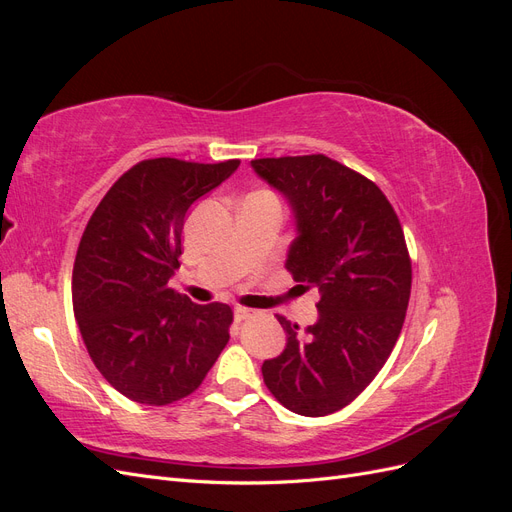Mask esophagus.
I'll return each mask as SVG.
<instances>
[{
    "label": "esophagus",
    "mask_w": 512,
    "mask_h": 512,
    "mask_svg": "<svg viewBox=\"0 0 512 512\" xmlns=\"http://www.w3.org/2000/svg\"><path fill=\"white\" fill-rule=\"evenodd\" d=\"M250 316H254V309H247V307H235V320L237 322H243V320H247Z\"/></svg>",
    "instance_id": "34e87169"
}]
</instances>
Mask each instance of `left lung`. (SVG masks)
I'll return each mask as SVG.
<instances>
[{
  "mask_svg": "<svg viewBox=\"0 0 512 512\" xmlns=\"http://www.w3.org/2000/svg\"><path fill=\"white\" fill-rule=\"evenodd\" d=\"M297 220L286 269L318 288V320L286 331L280 356L262 363L267 389L290 412L346 408L389 359L406 320L412 262L399 218L374 181L322 153L252 160Z\"/></svg>",
  "mask_w": 512,
  "mask_h": 512,
  "instance_id": "obj_1",
  "label": "left lung"
}]
</instances>
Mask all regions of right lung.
Masks as SVG:
<instances>
[{
	"instance_id": "right-lung-1",
	"label": "right lung",
	"mask_w": 512,
	"mask_h": 512,
	"mask_svg": "<svg viewBox=\"0 0 512 512\" xmlns=\"http://www.w3.org/2000/svg\"><path fill=\"white\" fill-rule=\"evenodd\" d=\"M239 164L138 162L85 226L72 269L74 318L100 374L136 404L188 397L228 344L232 309L196 305L168 282L179 267L188 209Z\"/></svg>"
}]
</instances>
